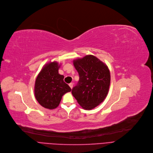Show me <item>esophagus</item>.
Here are the masks:
<instances>
[{
	"label": "esophagus",
	"mask_w": 153,
	"mask_h": 153,
	"mask_svg": "<svg viewBox=\"0 0 153 153\" xmlns=\"http://www.w3.org/2000/svg\"><path fill=\"white\" fill-rule=\"evenodd\" d=\"M69 86H70V88L72 89V88H73V86H74V83H70V84H69Z\"/></svg>",
	"instance_id": "obj_1"
}]
</instances>
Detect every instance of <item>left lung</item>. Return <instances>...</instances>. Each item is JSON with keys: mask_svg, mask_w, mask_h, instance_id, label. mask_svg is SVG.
Listing matches in <instances>:
<instances>
[{"mask_svg": "<svg viewBox=\"0 0 153 153\" xmlns=\"http://www.w3.org/2000/svg\"><path fill=\"white\" fill-rule=\"evenodd\" d=\"M79 81L71 93L85 110H90L102 103L110 85V72L107 65L91 55L74 60Z\"/></svg>", "mask_w": 153, "mask_h": 153, "instance_id": "left-lung-1", "label": "left lung"}]
</instances>
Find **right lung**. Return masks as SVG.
Segmentation results:
<instances>
[{
  "label": "right lung",
  "mask_w": 153,
  "mask_h": 153,
  "mask_svg": "<svg viewBox=\"0 0 153 153\" xmlns=\"http://www.w3.org/2000/svg\"><path fill=\"white\" fill-rule=\"evenodd\" d=\"M60 67L56 62L45 65L35 80V98L41 106L49 110L56 108L63 94L71 90L64 82V76L59 74Z\"/></svg>",
  "instance_id": "1"
}]
</instances>
